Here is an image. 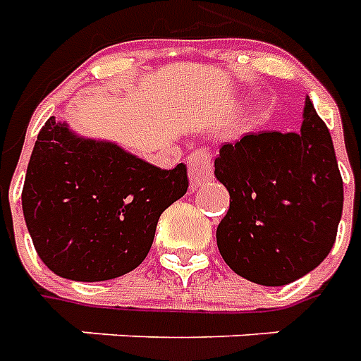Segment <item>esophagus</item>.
Wrapping results in <instances>:
<instances>
[{"instance_id": "esophagus-1", "label": "esophagus", "mask_w": 361, "mask_h": 361, "mask_svg": "<svg viewBox=\"0 0 361 361\" xmlns=\"http://www.w3.org/2000/svg\"><path fill=\"white\" fill-rule=\"evenodd\" d=\"M189 181L191 185H201L212 178V154L207 149H199L188 157Z\"/></svg>"}]
</instances>
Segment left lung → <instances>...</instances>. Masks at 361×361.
I'll use <instances>...</instances> for the list:
<instances>
[{
	"label": "left lung",
	"mask_w": 361,
	"mask_h": 361,
	"mask_svg": "<svg viewBox=\"0 0 361 361\" xmlns=\"http://www.w3.org/2000/svg\"><path fill=\"white\" fill-rule=\"evenodd\" d=\"M214 173L230 193L216 243L235 274L284 286L333 250L344 201L342 176L331 133L310 98L300 133L261 131L226 142Z\"/></svg>",
	"instance_id": "1"
}]
</instances>
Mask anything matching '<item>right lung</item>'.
I'll return each mask as SVG.
<instances>
[{
	"mask_svg": "<svg viewBox=\"0 0 361 361\" xmlns=\"http://www.w3.org/2000/svg\"><path fill=\"white\" fill-rule=\"evenodd\" d=\"M188 188L185 164L162 170L50 118L28 160L23 212L44 265L63 279L100 282L141 265L160 214Z\"/></svg>",
	"mask_w": 361,
	"mask_h": 361,
	"instance_id": "right-lung-1",
	"label": "right lung"
}]
</instances>
